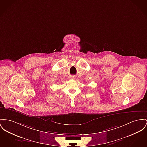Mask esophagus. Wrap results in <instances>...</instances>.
Segmentation results:
<instances>
[{
	"mask_svg": "<svg viewBox=\"0 0 147 147\" xmlns=\"http://www.w3.org/2000/svg\"><path fill=\"white\" fill-rule=\"evenodd\" d=\"M70 78H71V79H75V78L74 76H71L70 77Z\"/></svg>",
	"mask_w": 147,
	"mask_h": 147,
	"instance_id": "34e87169",
	"label": "esophagus"
}]
</instances>
